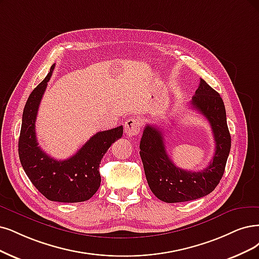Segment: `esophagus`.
I'll use <instances>...</instances> for the list:
<instances>
[{
    "instance_id": "1",
    "label": "esophagus",
    "mask_w": 259,
    "mask_h": 259,
    "mask_svg": "<svg viewBox=\"0 0 259 259\" xmlns=\"http://www.w3.org/2000/svg\"><path fill=\"white\" fill-rule=\"evenodd\" d=\"M141 122L137 118H129L124 122V133L128 138L137 137L140 133Z\"/></svg>"
}]
</instances>
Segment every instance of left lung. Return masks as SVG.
<instances>
[{"instance_id": "left-lung-1", "label": "left lung", "mask_w": 259, "mask_h": 259, "mask_svg": "<svg viewBox=\"0 0 259 259\" xmlns=\"http://www.w3.org/2000/svg\"><path fill=\"white\" fill-rule=\"evenodd\" d=\"M192 108L208 119L215 142V151L209 165L199 171L176 166L167 155L162 131L146 124L140 143V156L148 186L165 203H181L211 193L221 180L231 150L224 102L211 86L200 79L191 100Z\"/></svg>"}]
</instances>
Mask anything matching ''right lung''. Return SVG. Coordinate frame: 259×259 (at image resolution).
Here are the masks:
<instances>
[{
	"instance_id": "obj_1",
	"label": "right lung",
	"mask_w": 259,
	"mask_h": 259,
	"mask_svg": "<svg viewBox=\"0 0 259 259\" xmlns=\"http://www.w3.org/2000/svg\"><path fill=\"white\" fill-rule=\"evenodd\" d=\"M55 65L28 96L23 110L19 158L28 179L39 192L52 202L79 203L90 199L100 187L99 164L115 141L121 138L122 126L97 132L66 160H55L38 146L35 122L38 108Z\"/></svg>"
}]
</instances>
